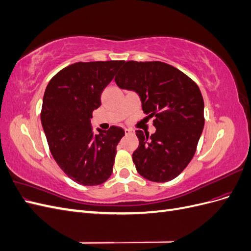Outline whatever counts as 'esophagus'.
I'll list each match as a JSON object with an SVG mask.
<instances>
[{
	"instance_id": "34e87169",
	"label": "esophagus",
	"mask_w": 251,
	"mask_h": 251,
	"mask_svg": "<svg viewBox=\"0 0 251 251\" xmlns=\"http://www.w3.org/2000/svg\"><path fill=\"white\" fill-rule=\"evenodd\" d=\"M125 133H126V135H132V134H134V131L130 130V128H125Z\"/></svg>"
}]
</instances>
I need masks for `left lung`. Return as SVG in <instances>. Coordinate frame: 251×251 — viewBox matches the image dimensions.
<instances>
[{
  "instance_id": "8db88e82",
  "label": "left lung",
  "mask_w": 251,
  "mask_h": 251,
  "mask_svg": "<svg viewBox=\"0 0 251 251\" xmlns=\"http://www.w3.org/2000/svg\"><path fill=\"white\" fill-rule=\"evenodd\" d=\"M121 89L140 97L143 113L155 117L149 137L136 131L139 146L133 153L136 170L153 182H168L193 159L204 127V101L197 83L162 62L124 64L115 76Z\"/></svg>"
}]
</instances>
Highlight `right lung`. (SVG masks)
<instances>
[{"instance_id": "obj_1", "label": "right lung", "mask_w": 251, "mask_h": 251, "mask_svg": "<svg viewBox=\"0 0 251 251\" xmlns=\"http://www.w3.org/2000/svg\"><path fill=\"white\" fill-rule=\"evenodd\" d=\"M124 60L75 63L51 78L45 91L42 126L56 163L68 177L86 186L100 185L113 172L116 147L125 136L121 127L108 131L91 125L92 113L101 104L103 89Z\"/></svg>"}]
</instances>
